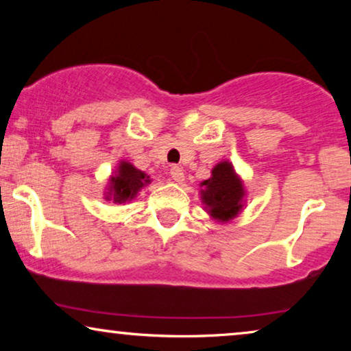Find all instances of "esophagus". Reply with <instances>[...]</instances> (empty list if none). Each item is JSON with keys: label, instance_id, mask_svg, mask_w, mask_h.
<instances>
[{"label": "esophagus", "instance_id": "esophagus-1", "mask_svg": "<svg viewBox=\"0 0 351 351\" xmlns=\"http://www.w3.org/2000/svg\"><path fill=\"white\" fill-rule=\"evenodd\" d=\"M169 174H171V179L177 182V184H182V182H184V179H185L184 171H182V167H179V166H172Z\"/></svg>", "mask_w": 351, "mask_h": 351}]
</instances>
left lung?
Instances as JSON below:
<instances>
[{
	"label": "left lung",
	"mask_w": 351,
	"mask_h": 351,
	"mask_svg": "<svg viewBox=\"0 0 351 351\" xmlns=\"http://www.w3.org/2000/svg\"><path fill=\"white\" fill-rule=\"evenodd\" d=\"M201 186V201L208 214L217 222H228L241 213L246 191L232 162L220 161Z\"/></svg>",
	"instance_id": "8db88e82"
}]
</instances>
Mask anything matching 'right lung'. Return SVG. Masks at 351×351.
Returning <instances> with one entry per match:
<instances>
[{
	"label": "right lung",
	"instance_id": "1",
	"mask_svg": "<svg viewBox=\"0 0 351 351\" xmlns=\"http://www.w3.org/2000/svg\"><path fill=\"white\" fill-rule=\"evenodd\" d=\"M150 184V177L145 172L138 171L131 162L121 161L114 174L110 177L107 199L123 204L136 198L141 189Z\"/></svg>",
	"mask_w": 351,
	"mask_h": 351
}]
</instances>
